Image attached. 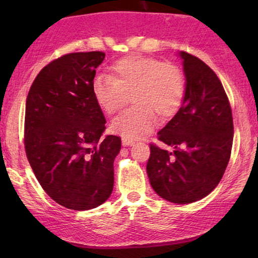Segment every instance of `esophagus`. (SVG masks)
I'll return each mask as SVG.
<instances>
[{"mask_svg":"<svg viewBox=\"0 0 258 258\" xmlns=\"http://www.w3.org/2000/svg\"><path fill=\"white\" fill-rule=\"evenodd\" d=\"M134 143H135V142H134V141H130V140H126V139H122V146L123 147H132Z\"/></svg>","mask_w":258,"mask_h":258,"instance_id":"obj_1","label":"esophagus"}]
</instances>
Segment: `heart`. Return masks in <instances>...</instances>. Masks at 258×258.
I'll return each instance as SVG.
<instances>
[{
    "label": "heart",
    "instance_id": "b5f03b06",
    "mask_svg": "<svg viewBox=\"0 0 258 258\" xmlns=\"http://www.w3.org/2000/svg\"><path fill=\"white\" fill-rule=\"evenodd\" d=\"M93 96L105 114H114L132 95L134 107L112 119L111 130L134 141L155 128L157 117H172L181 108L185 93L184 75L178 67L148 56H128L110 67V77L93 83Z\"/></svg>",
    "mask_w": 258,
    "mask_h": 258
}]
</instances>
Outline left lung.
I'll list each match as a JSON object with an SVG mask.
<instances>
[{"label": "left lung", "instance_id": "obj_1", "mask_svg": "<svg viewBox=\"0 0 258 258\" xmlns=\"http://www.w3.org/2000/svg\"><path fill=\"white\" fill-rule=\"evenodd\" d=\"M185 93L179 110L158 140L174 151L150 144L147 174L155 192L177 204L209 195L223 177L231 154L234 123L220 79L206 63L179 52Z\"/></svg>", "mask_w": 258, "mask_h": 258}]
</instances>
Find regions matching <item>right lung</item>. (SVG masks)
Returning <instances> with one entry per match:
<instances>
[{"instance_id": "1", "label": "right lung", "mask_w": 258, "mask_h": 258, "mask_svg": "<svg viewBox=\"0 0 258 258\" xmlns=\"http://www.w3.org/2000/svg\"><path fill=\"white\" fill-rule=\"evenodd\" d=\"M102 51L72 52L49 63L30 87L24 146L37 181L62 207L83 211L109 199L121 139L108 135L93 96Z\"/></svg>"}]
</instances>
